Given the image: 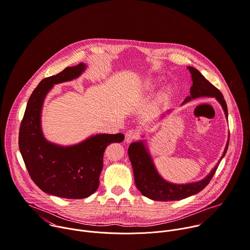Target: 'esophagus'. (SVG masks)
I'll return each instance as SVG.
<instances>
[{
    "label": "esophagus",
    "instance_id": "1",
    "mask_svg": "<svg viewBox=\"0 0 250 250\" xmlns=\"http://www.w3.org/2000/svg\"><path fill=\"white\" fill-rule=\"evenodd\" d=\"M139 136H140V134H139V132L136 129H129L125 133V141L127 143H129V142H131L133 140L138 139Z\"/></svg>",
    "mask_w": 250,
    "mask_h": 250
}]
</instances>
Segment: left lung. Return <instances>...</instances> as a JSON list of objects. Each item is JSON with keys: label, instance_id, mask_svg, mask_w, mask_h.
I'll list each match as a JSON object with an SVG mask.
<instances>
[{"label": "left lung", "instance_id": "obj_1", "mask_svg": "<svg viewBox=\"0 0 250 250\" xmlns=\"http://www.w3.org/2000/svg\"><path fill=\"white\" fill-rule=\"evenodd\" d=\"M188 69L192 77V86L190 87L191 96L187 97L185 102L202 96L215 97L221 103L225 114L228 117L227 104L220 90L216 88L212 83H210L199 72V70L192 66H188ZM229 141V139L228 140L221 160L224 158L228 150ZM127 152L130 163L132 165L136 188L144 196L156 201L181 200L198 193L210 183L221 162L220 160L216 165V167L211 171V173L200 182L188 185H174L167 183L159 176L154 167L151 157L149 156L147 150L145 149V146L141 141L131 143L127 149Z\"/></svg>", "mask_w": 250, "mask_h": 250}]
</instances>
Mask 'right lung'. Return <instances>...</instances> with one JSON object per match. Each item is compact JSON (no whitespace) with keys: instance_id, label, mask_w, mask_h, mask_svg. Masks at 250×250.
Wrapping results in <instances>:
<instances>
[{"instance_id":"obj_1","label":"right lung","mask_w":250,"mask_h":250,"mask_svg":"<svg viewBox=\"0 0 250 250\" xmlns=\"http://www.w3.org/2000/svg\"><path fill=\"white\" fill-rule=\"evenodd\" d=\"M84 68L80 62L41 80L29 97L20 127V151L31 180L44 192L62 198L81 199L94 193L106 147L125 138L123 133L97 134L77 145L61 147L43 137L40 114L46 94L54 84L76 78Z\"/></svg>"}]
</instances>
